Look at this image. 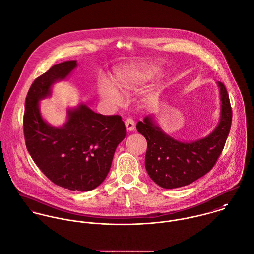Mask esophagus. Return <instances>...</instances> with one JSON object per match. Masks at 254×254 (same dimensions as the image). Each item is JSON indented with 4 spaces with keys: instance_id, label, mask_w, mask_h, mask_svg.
Returning a JSON list of instances; mask_svg holds the SVG:
<instances>
[{
    "instance_id": "obj_1",
    "label": "esophagus",
    "mask_w": 254,
    "mask_h": 254,
    "mask_svg": "<svg viewBox=\"0 0 254 254\" xmlns=\"http://www.w3.org/2000/svg\"><path fill=\"white\" fill-rule=\"evenodd\" d=\"M125 126H126V129L128 131H133L135 129V122H134V120L132 118H130V117L127 118L125 120Z\"/></svg>"
}]
</instances>
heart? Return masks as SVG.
<instances>
[{
    "label": "heart",
    "mask_w": 254,
    "mask_h": 254,
    "mask_svg": "<svg viewBox=\"0 0 254 254\" xmlns=\"http://www.w3.org/2000/svg\"><path fill=\"white\" fill-rule=\"evenodd\" d=\"M157 69L150 64H134L119 70L115 75V85L124 93L137 89L148 82L156 73ZM99 94L107 103L117 106L122 103L119 92L106 82L99 85Z\"/></svg>",
    "instance_id": "heart-1"
}]
</instances>
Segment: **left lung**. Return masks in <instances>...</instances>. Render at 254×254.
<instances>
[{
    "mask_svg": "<svg viewBox=\"0 0 254 254\" xmlns=\"http://www.w3.org/2000/svg\"><path fill=\"white\" fill-rule=\"evenodd\" d=\"M221 92V120L206 138L192 143L178 142L154 125L150 117L137 123V130L148 144L145 167L150 177L161 187L172 189L188 185L209 172L221 156L229 136L233 112L225 85Z\"/></svg>",
    "mask_w": 254,
    "mask_h": 254,
    "instance_id": "1",
    "label": "left lung"
}]
</instances>
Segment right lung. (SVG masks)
<instances>
[{
	"label": "right lung",
	"instance_id": "obj_1",
	"mask_svg": "<svg viewBox=\"0 0 254 254\" xmlns=\"http://www.w3.org/2000/svg\"><path fill=\"white\" fill-rule=\"evenodd\" d=\"M76 67L77 61H66L34 80L25 98L23 134L29 155L47 178L69 190L89 191L105 179L126 128L121 116L95 113L84 104L68 111L61 128L42 119L38 101Z\"/></svg>",
	"mask_w": 254,
	"mask_h": 254
}]
</instances>
